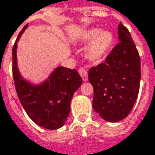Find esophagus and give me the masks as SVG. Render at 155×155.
<instances>
[{"label": "esophagus", "instance_id": "1", "mask_svg": "<svg viewBox=\"0 0 155 155\" xmlns=\"http://www.w3.org/2000/svg\"><path fill=\"white\" fill-rule=\"evenodd\" d=\"M78 71H79V74H80V76H81L83 81H84V82L87 81V80H88V74H87V71H86L84 68H80Z\"/></svg>", "mask_w": 155, "mask_h": 155}]
</instances>
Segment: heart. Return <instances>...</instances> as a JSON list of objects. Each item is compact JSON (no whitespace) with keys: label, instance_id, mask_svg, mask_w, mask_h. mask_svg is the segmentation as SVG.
I'll return each instance as SVG.
<instances>
[{"label":"heart","instance_id":"obj_1","mask_svg":"<svg viewBox=\"0 0 155 155\" xmlns=\"http://www.w3.org/2000/svg\"><path fill=\"white\" fill-rule=\"evenodd\" d=\"M82 40L84 44L91 43L86 51V57L92 62L101 61L110 51L113 43L114 36L107 31H101L100 28H92L84 33Z\"/></svg>","mask_w":155,"mask_h":155}]
</instances>
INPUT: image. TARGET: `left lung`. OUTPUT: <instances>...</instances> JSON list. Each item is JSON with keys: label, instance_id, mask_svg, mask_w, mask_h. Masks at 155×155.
Returning a JSON list of instances; mask_svg holds the SVG:
<instances>
[{"label": "left lung", "instance_id": "1", "mask_svg": "<svg viewBox=\"0 0 155 155\" xmlns=\"http://www.w3.org/2000/svg\"><path fill=\"white\" fill-rule=\"evenodd\" d=\"M120 43L106 58L88 72L94 87L93 107L111 123L124 119L138 98L140 84V57L130 33L122 23L118 25Z\"/></svg>", "mask_w": 155, "mask_h": 155}]
</instances>
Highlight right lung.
Returning <instances> with one entry per match:
<instances>
[{
    "label": "right lung",
    "mask_w": 155,
    "mask_h": 155,
    "mask_svg": "<svg viewBox=\"0 0 155 155\" xmlns=\"http://www.w3.org/2000/svg\"><path fill=\"white\" fill-rule=\"evenodd\" d=\"M22 29L12 50V71L18 99L29 117L40 127L56 130L64 125L70 111L74 93L82 84L76 70L57 67L48 78L39 84L28 82L17 67V41L27 28Z\"/></svg>",
    "instance_id": "add662e5"
}]
</instances>
